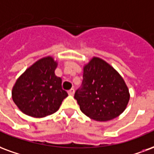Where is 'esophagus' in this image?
<instances>
[{
  "mask_svg": "<svg viewBox=\"0 0 154 154\" xmlns=\"http://www.w3.org/2000/svg\"><path fill=\"white\" fill-rule=\"evenodd\" d=\"M68 93L69 95H73L74 93H75V90H74V89H71V90H69V91H68Z\"/></svg>",
  "mask_w": 154,
  "mask_h": 154,
  "instance_id": "34e87169",
  "label": "esophagus"
}]
</instances>
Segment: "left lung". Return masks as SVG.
<instances>
[{
  "label": "left lung",
  "mask_w": 154,
  "mask_h": 154,
  "mask_svg": "<svg viewBox=\"0 0 154 154\" xmlns=\"http://www.w3.org/2000/svg\"><path fill=\"white\" fill-rule=\"evenodd\" d=\"M74 98L84 114L106 122L123 112L130 94L120 74L104 60L94 57L84 67L82 86Z\"/></svg>",
  "instance_id": "left-lung-1"
}]
</instances>
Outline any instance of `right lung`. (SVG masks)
<instances>
[{
	"label": "right lung",
	"instance_id": "add662e5",
	"mask_svg": "<svg viewBox=\"0 0 154 154\" xmlns=\"http://www.w3.org/2000/svg\"><path fill=\"white\" fill-rule=\"evenodd\" d=\"M57 62L51 56L36 61L18 78L12 90V99L23 113L44 118L60 109L68 96L62 79L54 74Z\"/></svg>",
	"mask_w": 154,
	"mask_h": 154
}]
</instances>
